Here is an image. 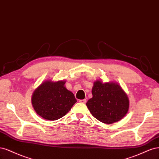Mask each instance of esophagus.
Instances as JSON below:
<instances>
[{"instance_id":"obj_1","label":"esophagus","mask_w":159,"mask_h":159,"mask_svg":"<svg viewBox=\"0 0 159 159\" xmlns=\"http://www.w3.org/2000/svg\"><path fill=\"white\" fill-rule=\"evenodd\" d=\"M79 102L80 103H82V104H85L86 102V100L85 99H83V100H79Z\"/></svg>"}]
</instances>
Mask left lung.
I'll use <instances>...</instances> for the list:
<instances>
[{"label":"left lung","instance_id":"obj_1","mask_svg":"<svg viewBox=\"0 0 159 159\" xmlns=\"http://www.w3.org/2000/svg\"><path fill=\"white\" fill-rule=\"evenodd\" d=\"M93 98L86 102L90 112L96 119L106 124L119 121L127 114L129 100L116 82L103 83L96 80L92 89Z\"/></svg>","mask_w":159,"mask_h":159}]
</instances>
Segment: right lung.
<instances>
[{
	"label": "right lung",
	"mask_w": 159,
	"mask_h": 159,
	"mask_svg": "<svg viewBox=\"0 0 159 159\" xmlns=\"http://www.w3.org/2000/svg\"><path fill=\"white\" fill-rule=\"evenodd\" d=\"M65 83L64 80H46L34 91L32 104L43 119L54 121L61 118L77 102L72 92L66 89Z\"/></svg>",
	"instance_id": "1"
}]
</instances>
